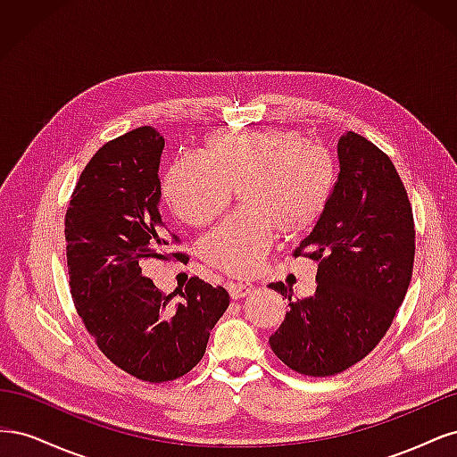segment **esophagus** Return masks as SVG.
Listing matches in <instances>:
<instances>
[{
  "label": "esophagus",
  "instance_id": "1",
  "mask_svg": "<svg viewBox=\"0 0 457 457\" xmlns=\"http://www.w3.org/2000/svg\"><path fill=\"white\" fill-rule=\"evenodd\" d=\"M250 292H252V286L250 284H230L228 286V294H230L232 299L245 297Z\"/></svg>",
  "mask_w": 457,
  "mask_h": 457
}]
</instances>
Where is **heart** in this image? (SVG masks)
Returning <instances> with one entry per match:
<instances>
[{
	"label": "heart",
	"instance_id": "heart-1",
	"mask_svg": "<svg viewBox=\"0 0 457 457\" xmlns=\"http://www.w3.org/2000/svg\"><path fill=\"white\" fill-rule=\"evenodd\" d=\"M202 154L170 165L163 198L179 219L202 227L223 213L240 188L244 210L200 244L207 265L238 278L261 267L276 232L297 240L320 223L337 185L329 148L295 129L219 131L204 141Z\"/></svg>",
	"mask_w": 457,
	"mask_h": 457
}]
</instances>
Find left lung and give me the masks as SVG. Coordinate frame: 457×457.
I'll list each match as a JSON object with an SVG mask.
<instances>
[{"mask_svg":"<svg viewBox=\"0 0 457 457\" xmlns=\"http://www.w3.org/2000/svg\"><path fill=\"white\" fill-rule=\"evenodd\" d=\"M334 196L294 255L318 262L316 292L292 301L282 282L269 287L289 301L272 353L303 376L328 378L368 356L391 328L411 280L416 225L391 158L349 131L337 145Z\"/></svg>","mask_w":457,"mask_h":457,"instance_id":"obj_1","label":"left lung"}]
</instances>
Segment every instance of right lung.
Masks as SVG:
<instances>
[{"label":"right lung","mask_w":457,"mask_h":457,"mask_svg":"<svg viewBox=\"0 0 457 457\" xmlns=\"http://www.w3.org/2000/svg\"><path fill=\"white\" fill-rule=\"evenodd\" d=\"M163 137L150 126L108 141L81 171L64 219L71 294L96 347L110 362L148 383L195 368L210 331L228 307L225 287L192 276L181 301L143 276L145 259H177L160 215ZM171 244H181L171 234Z\"/></svg>","instance_id":"1"}]
</instances>
